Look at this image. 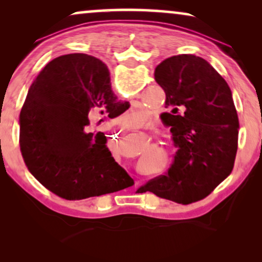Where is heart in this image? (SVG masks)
<instances>
[{"label":"heart","instance_id":"heart-1","mask_svg":"<svg viewBox=\"0 0 262 262\" xmlns=\"http://www.w3.org/2000/svg\"><path fill=\"white\" fill-rule=\"evenodd\" d=\"M148 119V113L142 108H131L118 118V123L125 127H138Z\"/></svg>","mask_w":262,"mask_h":262}]
</instances>
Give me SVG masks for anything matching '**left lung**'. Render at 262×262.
<instances>
[{
    "label": "left lung",
    "mask_w": 262,
    "mask_h": 262,
    "mask_svg": "<svg viewBox=\"0 0 262 262\" xmlns=\"http://www.w3.org/2000/svg\"><path fill=\"white\" fill-rule=\"evenodd\" d=\"M155 81L166 93L161 114L178 148L166 174L149 180L142 192L191 204L210 194L234 168L238 118L231 91L209 62L178 55L161 62Z\"/></svg>",
    "instance_id": "1"
}]
</instances>
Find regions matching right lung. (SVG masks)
I'll list each match as a JSON object with an SVG mask.
<instances>
[{"mask_svg": "<svg viewBox=\"0 0 262 262\" xmlns=\"http://www.w3.org/2000/svg\"><path fill=\"white\" fill-rule=\"evenodd\" d=\"M108 68L84 53L57 57L28 89L20 112V149L34 178L67 200L100 196L134 185L113 159L89 114L116 111Z\"/></svg>", "mask_w": 262, "mask_h": 262, "instance_id": "add662e5", "label": "right lung"}]
</instances>
